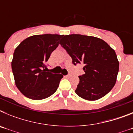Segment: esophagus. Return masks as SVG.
Listing matches in <instances>:
<instances>
[{"label":"esophagus","mask_w":133,"mask_h":133,"mask_svg":"<svg viewBox=\"0 0 133 133\" xmlns=\"http://www.w3.org/2000/svg\"><path fill=\"white\" fill-rule=\"evenodd\" d=\"M64 77H66V78H70V77H71V75H66V76H64Z\"/></svg>","instance_id":"1"}]
</instances>
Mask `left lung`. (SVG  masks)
<instances>
[{
	"instance_id": "8db88e82",
	"label": "left lung",
	"mask_w": 133,
	"mask_h": 133,
	"mask_svg": "<svg viewBox=\"0 0 133 133\" xmlns=\"http://www.w3.org/2000/svg\"><path fill=\"white\" fill-rule=\"evenodd\" d=\"M71 56L72 63L83 64L84 74L79 77L75 92L87 101H97L109 93L117 81L119 62L116 52L97 37L65 35L60 42Z\"/></svg>"
}]
</instances>
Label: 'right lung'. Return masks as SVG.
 I'll list each match as a JSON object with an SVG mask.
<instances>
[{
    "mask_svg": "<svg viewBox=\"0 0 133 133\" xmlns=\"http://www.w3.org/2000/svg\"><path fill=\"white\" fill-rule=\"evenodd\" d=\"M63 35L29 36L15 49L11 62L15 83L27 98L42 100L53 95L63 75L47 72L46 63Z\"/></svg>",
    "mask_w": 133,
    "mask_h": 133,
    "instance_id": "obj_1",
    "label": "right lung"
}]
</instances>
